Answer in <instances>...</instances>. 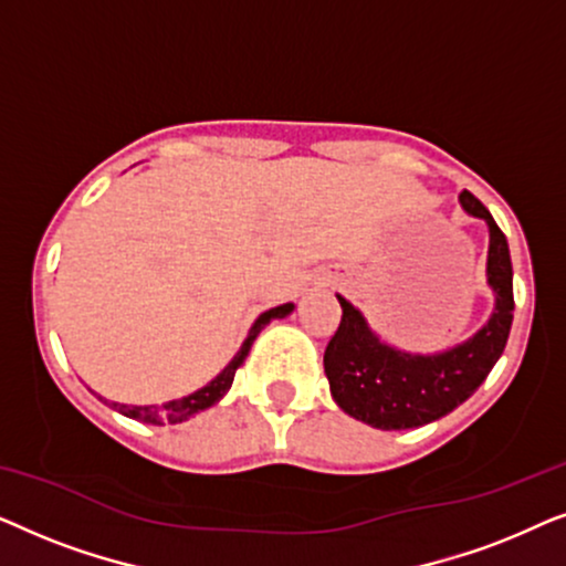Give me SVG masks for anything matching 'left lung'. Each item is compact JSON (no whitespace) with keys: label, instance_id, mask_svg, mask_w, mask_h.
I'll return each instance as SVG.
<instances>
[{"label":"left lung","instance_id":"obj_1","mask_svg":"<svg viewBox=\"0 0 566 566\" xmlns=\"http://www.w3.org/2000/svg\"><path fill=\"white\" fill-rule=\"evenodd\" d=\"M461 203L490 227L486 277L497 293L492 319L469 343L440 355L391 350L370 335L358 308L337 296L343 319L324 350V374L337 405L378 430L420 428L453 412L484 384L507 345L515 308L507 239L482 200L463 190Z\"/></svg>","mask_w":566,"mask_h":566}]
</instances>
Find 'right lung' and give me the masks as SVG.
<instances>
[{
    "label": "right lung",
    "mask_w": 566,
    "mask_h": 566,
    "mask_svg": "<svg viewBox=\"0 0 566 566\" xmlns=\"http://www.w3.org/2000/svg\"><path fill=\"white\" fill-rule=\"evenodd\" d=\"M291 308H293L291 304H283V306L270 308V312H265V314H260V319L252 324L250 335H247L242 350L234 355V360H231L229 366L223 368L221 374L216 376L211 384L203 386V389H198L196 394H190V397L172 399V401H167V405H161V407H128V405H118V401H107V405H111L113 409H118L120 415L130 417V420H142V422H149V424L182 422V420H188V417H192L196 412H203V409L216 405V401H219L223 394L231 389V381H234L237 368L244 363L247 353H250V347L254 343V337L260 335V329L265 327L270 319H283V316H289Z\"/></svg>",
    "instance_id": "1"
}]
</instances>
